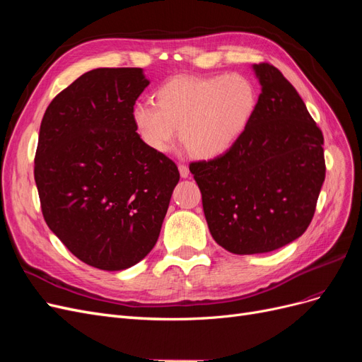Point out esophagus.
<instances>
[{"label":"esophagus","mask_w":362,"mask_h":362,"mask_svg":"<svg viewBox=\"0 0 362 362\" xmlns=\"http://www.w3.org/2000/svg\"><path fill=\"white\" fill-rule=\"evenodd\" d=\"M178 170H180L181 178H187L189 175H190V170H189V168H187V166H185V164H180V166H178Z\"/></svg>","instance_id":"34e87169"}]
</instances>
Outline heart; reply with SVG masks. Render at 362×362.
Instances as JSON below:
<instances>
[{
	"label": "heart",
	"mask_w": 362,
	"mask_h": 362,
	"mask_svg": "<svg viewBox=\"0 0 362 362\" xmlns=\"http://www.w3.org/2000/svg\"><path fill=\"white\" fill-rule=\"evenodd\" d=\"M258 107L255 86L242 75H178L163 83L154 104H136L131 122L148 149L166 154L178 137L194 157L214 160L245 136Z\"/></svg>",
	"instance_id": "heart-1"
}]
</instances>
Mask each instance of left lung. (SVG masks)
Instances as JSON below:
<instances>
[{
    "label": "left lung",
    "mask_w": 362,
    "mask_h": 362,
    "mask_svg": "<svg viewBox=\"0 0 362 362\" xmlns=\"http://www.w3.org/2000/svg\"><path fill=\"white\" fill-rule=\"evenodd\" d=\"M257 113L225 156L190 164L208 229L228 252L264 254L308 228L325 181L323 134L298 90L269 63L252 64Z\"/></svg>",
    "instance_id": "1"
}]
</instances>
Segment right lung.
Segmentation results:
<instances>
[{"instance_id": "add662e5", "label": "right lung", "mask_w": 362, "mask_h": 362, "mask_svg": "<svg viewBox=\"0 0 362 362\" xmlns=\"http://www.w3.org/2000/svg\"><path fill=\"white\" fill-rule=\"evenodd\" d=\"M149 86L141 68H98L60 92L43 115L35 160L51 231L92 267L116 272L156 246L180 172L148 149L131 122Z\"/></svg>"}]
</instances>
